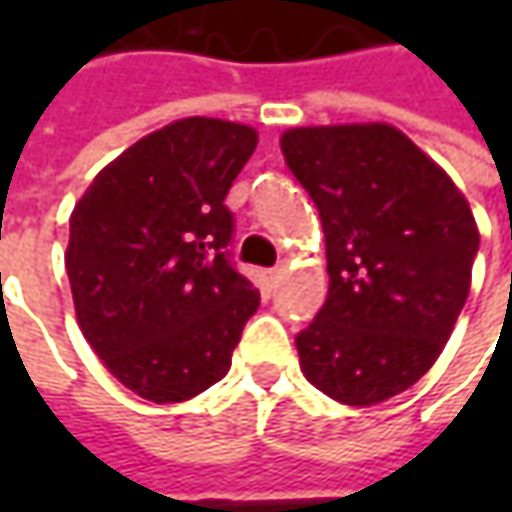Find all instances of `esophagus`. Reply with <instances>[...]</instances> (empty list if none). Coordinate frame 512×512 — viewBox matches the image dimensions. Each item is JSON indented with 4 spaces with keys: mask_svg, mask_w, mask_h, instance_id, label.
I'll return each instance as SVG.
<instances>
[{
    "mask_svg": "<svg viewBox=\"0 0 512 512\" xmlns=\"http://www.w3.org/2000/svg\"><path fill=\"white\" fill-rule=\"evenodd\" d=\"M282 273H285V265H276L267 270V279H270V285H276L279 279H282Z\"/></svg>",
    "mask_w": 512,
    "mask_h": 512,
    "instance_id": "34e87169",
    "label": "esophagus"
}]
</instances>
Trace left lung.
Segmentation results:
<instances>
[{
  "mask_svg": "<svg viewBox=\"0 0 512 512\" xmlns=\"http://www.w3.org/2000/svg\"><path fill=\"white\" fill-rule=\"evenodd\" d=\"M290 173L319 207L327 299L296 336L302 373L370 407L433 367L470 293L479 230L462 190L390 125L293 128Z\"/></svg>",
  "mask_w": 512,
  "mask_h": 512,
  "instance_id": "8db88e82",
  "label": "left lung"
}]
</instances>
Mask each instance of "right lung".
Masks as SVG:
<instances>
[{
  "label": "right lung",
  "mask_w": 512,
  "mask_h": 512,
  "mask_svg": "<svg viewBox=\"0 0 512 512\" xmlns=\"http://www.w3.org/2000/svg\"><path fill=\"white\" fill-rule=\"evenodd\" d=\"M256 130L190 116L99 170L70 213L76 319L136 396L185 402L225 379L259 290L230 262L225 196Z\"/></svg>",
  "instance_id": "right-lung-1"
}]
</instances>
